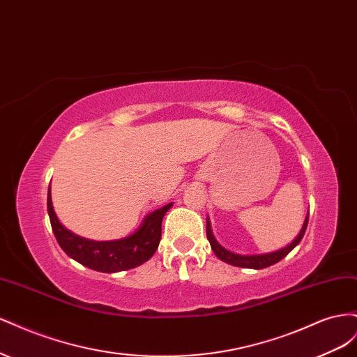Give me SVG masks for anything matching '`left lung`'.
<instances>
[{"label": "left lung", "mask_w": 357, "mask_h": 357, "mask_svg": "<svg viewBox=\"0 0 357 357\" xmlns=\"http://www.w3.org/2000/svg\"><path fill=\"white\" fill-rule=\"evenodd\" d=\"M307 225H308V213H307V218L304 220V225H302V228H301L299 234L296 235V238L294 241L287 244L286 247L280 248V250H277V252L264 253V255H238V253L226 250L225 247H222L218 241H215L214 235L211 232V225H210L208 219H207V238L210 241L211 250L214 252L215 256L220 259V261L229 264V265H234V266H240V268L264 269V268H268V266H271V265L280 262L283 257H286L291 250H294V248L301 243L302 236H304Z\"/></svg>", "instance_id": "8db88e82"}]
</instances>
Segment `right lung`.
<instances>
[{"mask_svg":"<svg viewBox=\"0 0 357 357\" xmlns=\"http://www.w3.org/2000/svg\"><path fill=\"white\" fill-rule=\"evenodd\" d=\"M172 202L146 215L142 226L121 240L93 241L68 231L53 210L50 188L47 190V213L52 231L61 248L71 259L100 273H119L143 265L152 257L160 241L162 219Z\"/></svg>","mask_w":357,"mask_h":357,"instance_id":"1","label":"right lung"}]
</instances>
